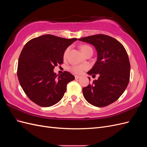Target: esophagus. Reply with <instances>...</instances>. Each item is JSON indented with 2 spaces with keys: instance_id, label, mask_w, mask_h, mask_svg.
Returning <instances> with one entry per match:
<instances>
[{
  "instance_id": "1",
  "label": "esophagus",
  "mask_w": 147,
  "mask_h": 147,
  "mask_svg": "<svg viewBox=\"0 0 147 147\" xmlns=\"http://www.w3.org/2000/svg\"><path fill=\"white\" fill-rule=\"evenodd\" d=\"M81 77L80 76H78V75H75V79H79Z\"/></svg>"
}]
</instances>
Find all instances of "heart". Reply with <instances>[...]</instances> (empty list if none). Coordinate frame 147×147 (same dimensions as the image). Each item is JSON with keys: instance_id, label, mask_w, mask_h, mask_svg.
Wrapping results in <instances>:
<instances>
[{"instance_id": "b5f03b06", "label": "heart", "mask_w": 147, "mask_h": 147, "mask_svg": "<svg viewBox=\"0 0 147 147\" xmlns=\"http://www.w3.org/2000/svg\"><path fill=\"white\" fill-rule=\"evenodd\" d=\"M81 50L83 52V54L84 55L85 53H86L88 51H89L90 50H92V49L91 47H90L89 45H82L81 47ZM69 51V49L67 48L66 49L65 51H64V57L65 58L68 55V53ZM86 69V66L84 65H72L70 67V70L71 72H72L74 74H81L84 70Z\"/></svg>"}]
</instances>
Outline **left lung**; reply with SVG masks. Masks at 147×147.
I'll use <instances>...</instances> for the list:
<instances>
[{"label":"left lung","instance_id":"left-lung-1","mask_svg":"<svg viewBox=\"0 0 147 147\" xmlns=\"http://www.w3.org/2000/svg\"><path fill=\"white\" fill-rule=\"evenodd\" d=\"M78 40L96 48L97 60L88 74L100 75L97 80L83 88L84 97L98 107L112 104L122 95L129 82L131 65L125 48L117 40L104 34Z\"/></svg>","mask_w":147,"mask_h":147}]
</instances>
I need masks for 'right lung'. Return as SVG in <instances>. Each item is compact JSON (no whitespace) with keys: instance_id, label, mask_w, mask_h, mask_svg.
Returning a JSON list of instances; mask_svg holds the SVG:
<instances>
[{"instance_id":"add662e5","label":"right lung","mask_w":147,"mask_h":147,"mask_svg":"<svg viewBox=\"0 0 147 147\" xmlns=\"http://www.w3.org/2000/svg\"><path fill=\"white\" fill-rule=\"evenodd\" d=\"M77 40L47 34L31 39L24 45L17 75L25 94L35 104L47 107L63 98L67 84L75 77L67 71L57 77L53 69L63 64L65 50Z\"/></svg>"}]
</instances>
